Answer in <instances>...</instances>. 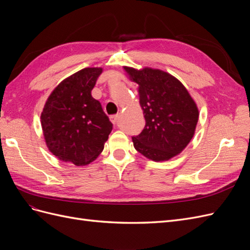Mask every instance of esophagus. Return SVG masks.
Listing matches in <instances>:
<instances>
[{
	"label": "esophagus",
	"instance_id": "34e87169",
	"mask_svg": "<svg viewBox=\"0 0 250 250\" xmlns=\"http://www.w3.org/2000/svg\"><path fill=\"white\" fill-rule=\"evenodd\" d=\"M109 119H110V121H111V123H112V124H116V123L118 122L119 116H118V115H115V116H110V117H109Z\"/></svg>",
	"mask_w": 250,
	"mask_h": 250
}]
</instances>
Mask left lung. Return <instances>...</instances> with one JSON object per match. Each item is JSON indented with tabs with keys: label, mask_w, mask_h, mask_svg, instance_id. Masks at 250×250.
Wrapping results in <instances>:
<instances>
[{
	"label": "left lung",
	"mask_w": 250,
	"mask_h": 250,
	"mask_svg": "<svg viewBox=\"0 0 250 250\" xmlns=\"http://www.w3.org/2000/svg\"><path fill=\"white\" fill-rule=\"evenodd\" d=\"M139 84L140 105L146 125L132 138L135 150L154 162L168 161L183 151L194 137L199 111L177 78L162 70L124 66Z\"/></svg>",
	"instance_id": "obj_1"
}]
</instances>
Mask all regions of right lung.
<instances>
[{
	"label": "right lung",
	"mask_w": 250,
	"mask_h": 250,
	"mask_svg": "<svg viewBox=\"0 0 250 250\" xmlns=\"http://www.w3.org/2000/svg\"><path fill=\"white\" fill-rule=\"evenodd\" d=\"M102 67H85L62 80L44 104L41 123L47 147L62 162L85 166L104 149L112 124L92 97Z\"/></svg>",
	"instance_id": "obj_1"
}]
</instances>
